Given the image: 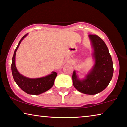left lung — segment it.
<instances>
[{
  "label": "left lung",
  "mask_w": 127,
  "mask_h": 127,
  "mask_svg": "<svg viewBox=\"0 0 127 127\" xmlns=\"http://www.w3.org/2000/svg\"><path fill=\"white\" fill-rule=\"evenodd\" d=\"M89 38L94 49L95 65L82 80L78 78L74 71L72 81L74 87L79 92L95 95L102 92L107 87L113 77L114 70L112 59L104 42L96 35H89Z\"/></svg>",
  "instance_id": "left-lung-1"
}]
</instances>
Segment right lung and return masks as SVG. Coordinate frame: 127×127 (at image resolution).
<instances>
[{
	"label": "right lung",
	"instance_id": "obj_1",
	"mask_svg": "<svg viewBox=\"0 0 127 127\" xmlns=\"http://www.w3.org/2000/svg\"><path fill=\"white\" fill-rule=\"evenodd\" d=\"M27 35H25L21 39L14 50L11 63V72L15 82L22 90L30 95H39L46 92L53 87L57 73L56 72H52L51 74L45 77L32 79L24 77L18 72L15 65L16 52L22 40L27 36Z\"/></svg>",
	"mask_w": 127,
	"mask_h": 127
}]
</instances>
